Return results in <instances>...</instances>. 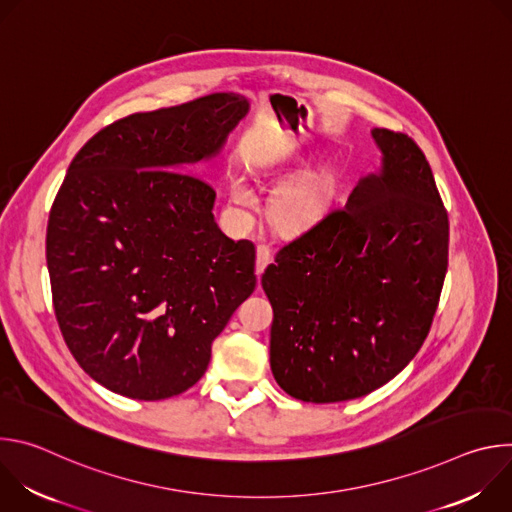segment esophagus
I'll return each instance as SVG.
<instances>
[{
  "mask_svg": "<svg viewBox=\"0 0 512 512\" xmlns=\"http://www.w3.org/2000/svg\"><path fill=\"white\" fill-rule=\"evenodd\" d=\"M271 263V247L261 243L257 247V273H263V269Z\"/></svg>",
  "mask_w": 512,
  "mask_h": 512,
  "instance_id": "1",
  "label": "esophagus"
}]
</instances>
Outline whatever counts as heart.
Here are the masks:
<instances>
[{
	"label": "heart",
	"mask_w": 512,
	"mask_h": 512,
	"mask_svg": "<svg viewBox=\"0 0 512 512\" xmlns=\"http://www.w3.org/2000/svg\"><path fill=\"white\" fill-rule=\"evenodd\" d=\"M231 196L239 204H253L255 196L249 186L235 178L231 182ZM324 200V190L316 180H298L283 188L273 202V216L281 227H302L318 214Z\"/></svg>",
	"instance_id": "obj_1"
}]
</instances>
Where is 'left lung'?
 I'll return each mask as SVG.
<instances>
[{"label":"left lung","mask_w":512,"mask_h":512,"mask_svg":"<svg viewBox=\"0 0 512 512\" xmlns=\"http://www.w3.org/2000/svg\"><path fill=\"white\" fill-rule=\"evenodd\" d=\"M371 133L381 170L261 277L273 377L306 403L350 401L397 377L431 328L448 271V212L423 152L405 133Z\"/></svg>","instance_id":"left-lung-1"}]
</instances>
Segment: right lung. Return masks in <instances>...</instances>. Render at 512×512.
Wrapping results in <instances>:
<instances>
[{
    "label": "right lung",
    "instance_id": "add662e5",
    "mask_svg": "<svg viewBox=\"0 0 512 512\" xmlns=\"http://www.w3.org/2000/svg\"><path fill=\"white\" fill-rule=\"evenodd\" d=\"M249 101L212 93L93 135L54 198L46 263L64 342L109 391L160 401L200 381L212 340L253 294L255 245L214 223V158Z\"/></svg>",
    "mask_w": 512,
    "mask_h": 512
}]
</instances>
